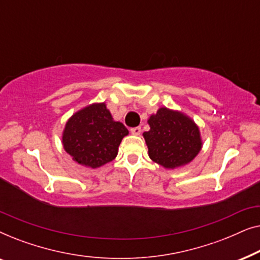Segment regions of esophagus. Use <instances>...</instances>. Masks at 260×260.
Instances as JSON below:
<instances>
[{
  "label": "esophagus",
  "instance_id": "34e87169",
  "mask_svg": "<svg viewBox=\"0 0 260 260\" xmlns=\"http://www.w3.org/2000/svg\"><path fill=\"white\" fill-rule=\"evenodd\" d=\"M130 133L135 135V136H138V135L141 134V127L140 126H136V127H133V129H130Z\"/></svg>",
  "mask_w": 260,
  "mask_h": 260
}]
</instances>
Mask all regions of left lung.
Listing matches in <instances>:
<instances>
[{
    "label": "left lung",
    "instance_id": "8db88e82",
    "mask_svg": "<svg viewBox=\"0 0 260 260\" xmlns=\"http://www.w3.org/2000/svg\"><path fill=\"white\" fill-rule=\"evenodd\" d=\"M150 130L143 137L149 157L167 169L186 166L202 148L199 126L183 112L159 108L148 119Z\"/></svg>",
    "mask_w": 260,
    "mask_h": 260
}]
</instances>
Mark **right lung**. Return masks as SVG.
<instances>
[{"instance_id": "add662e5", "label": "right lung", "mask_w": 260, "mask_h": 260, "mask_svg": "<svg viewBox=\"0 0 260 260\" xmlns=\"http://www.w3.org/2000/svg\"><path fill=\"white\" fill-rule=\"evenodd\" d=\"M126 135L129 131L113 120L105 103H93L70 117L62 131V145L74 162L95 169L116 158Z\"/></svg>"}]
</instances>
